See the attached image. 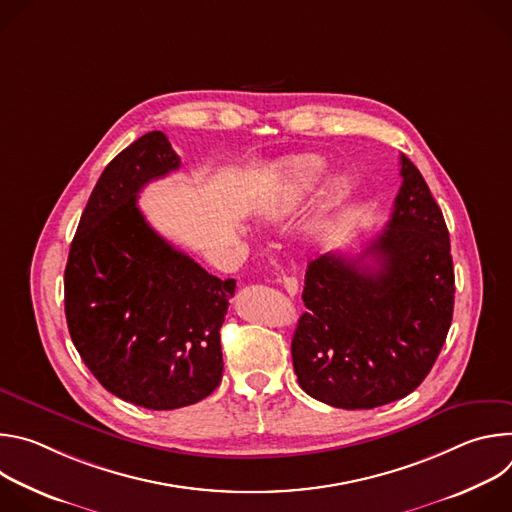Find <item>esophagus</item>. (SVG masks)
<instances>
[{"label":"esophagus","instance_id":"34e87169","mask_svg":"<svg viewBox=\"0 0 512 512\" xmlns=\"http://www.w3.org/2000/svg\"><path fill=\"white\" fill-rule=\"evenodd\" d=\"M281 285H283V289L287 291L289 296H296V294H298V287H300V285H298V279H296V277H285V275H283V277H281Z\"/></svg>","mask_w":512,"mask_h":512}]
</instances>
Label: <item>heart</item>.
Segmentation results:
<instances>
[{"mask_svg":"<svg viewBox=\"0 0 512 512\" xmlns=\"http://www.w3.org/2000/svg\"><path fill=\"white\" fill-rule=\"evenodd\" d=\"M324 160L320 156H296L265 180L255 196V210L267 221H283L294 214L302 202L310 196L314 186L324 174ZM350 194V184L344 176H338L328 186V200L342 204Z\"/></svg>","mask_w":512,"mask_h":512,"instance_id":"b5f03b06","label":"heart"}]
</instances>
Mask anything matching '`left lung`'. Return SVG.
<instances>
[{
    "mask_svg": "<svg viewBox=\"0 0 512 512\" xmlns=\"http://www.w3.org/2000/svg\"><path fill=\"white\" fill-rule=\"evenodd\" d=\"M401 178L381 235L356 257L326 253L306 269L308 312L291 358L300 387L338 409L407 397L431 371L452 324L456 283L442 208L403 154Z\"/></svg>",
    "mask_w": 512,
    "mask_h": 512,
    "instance_id": "1",
    "label": "left lung"
}]
</instances>
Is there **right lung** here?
<instances>
[{"label": "right lung", "mask_w": 512, "mask_h": 512, "mask_svg": "<svg viewBox=\"0 0 512 512\" xmlns=\"http://www.w3.org/2000/svg\"><path fill=\"white\" fill-rule=\"evenodd\" d=\"M180 168L162 131L103 170L64 269L72 342L115 397L154 411L208 397L223 379L221 326L235 279H218L145 221L137 196Z\"/></svg>", "instance_id": "1"}]
</instances>
